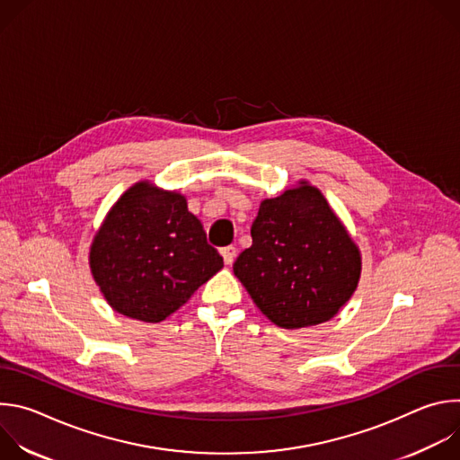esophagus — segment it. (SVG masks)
I'll return each mask as SVG.
<instances>
[{
    "mask_svg": "<svg viewBox=\"0 0 460 460\" xmlns=\"http://www.w3.org/2000/svg\"><path fill=\"white\" fill-rule=\"evenodd\" d=\"M222 256H224V261L227 266H231L233 261H234V258H236V247L234 245H227V247H224L222 249Z\"/></svg>",
    "mask_w": 460,
    "mask_h": 460,
    "instance_id": "1",
    "label": "esophagus"
}]
</instances>
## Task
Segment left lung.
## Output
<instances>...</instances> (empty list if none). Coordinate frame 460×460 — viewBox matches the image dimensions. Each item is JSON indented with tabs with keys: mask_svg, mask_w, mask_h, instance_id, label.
Returning <instances> with one entry per match:
<instances>
[{
	"mask_svg": "<svg viewBox=\"0 0 460 460\" xmlns=\"http://www.w3.org/2000/svg\"><path fill=\"white\" fill-rule=\"evenodd\" d=\"M251 236L233 271L277 325L327 322L357 289L360 252L316 187L302 183L261 202Z\"/></svg>",
	"mask_w": 460,
	"mask_h": 460,
	"instance_id": "1",
	"label": "left lung"
}]
</instances>
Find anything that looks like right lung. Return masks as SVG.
I'll return each mask as SVG.
<instances>
[{"mask_svg":"<svg viewBox=\"0 0 460 460\" xmlns=\"http://www.w3.org/2000/svg\"><path fill=\"white\" fill-rule=\"evenodd\" d=\"M224 268L178 192L147 181L116 202L91 247V271L118 313L160 322Z\"/></svg>","mask_w":460,"mask_h":460,"instance_id":"1","label":"right lung"}]
</instances>
